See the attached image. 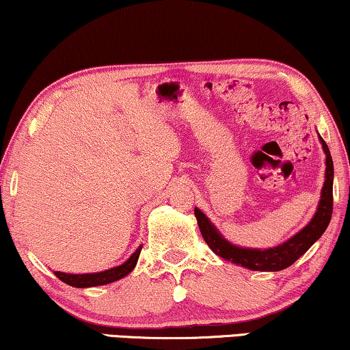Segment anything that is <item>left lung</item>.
<instances>
[{
  "label": "left lung",
  "mask_w": 350,
  "mask_h": 350,
  "mask_svg": "<svg viewBox=\"0 0 350 350\" xmlns=\"http://www.w3.org/2000/svg\"><path fill=\"white\" fill-rule=\"evenodd\" d=\"M320 143H322L323 152L327 156L325 159V181L322 194L317 205V212L306 226L290 237L288 241L282 242L280 245L271 248H243L237 247L223 237V234L218 231L217 226L210 221L207 215L196 207L194 215L198 219L200 234H202L204 241L207 245L212 248L215 255L224 258V260L234 262V265H241L250 271H282L285 267L293 265L299 256H303L315 242L322 237L325 229L328 228L329 219L333 213V159L329 154V150L323 138L319 135Z\"/></svg>",
  "instance_id": "obj_1"
}]
</instances>
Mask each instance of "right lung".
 I'll return each mask as SVG.
<instances>
[{"mask_svg": "<svg viewBox=\"0 0 350 350\" xmlns=\"http://www.w3.org/2000/svg\"><path fill=\"white\" fill-rule=\"evenodd\" d=\"M142 245L132 253L131 258L122 262V265L114 266L111 269L100 271V272H90V274H66V272L55 271L54 274L59 277L62 282L68 284L76 288H89V286H98V285H107L111 282H116L122 277H126L133 271V267L137 266L138 256H140Z\"/></svg>", "mask_w": 350, "mask_h": 350, "instance_id": "1", "label": "right lung"}]
</instances>
